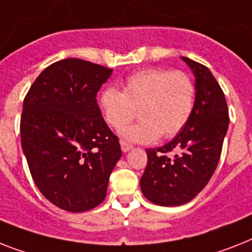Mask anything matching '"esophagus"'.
<instances>
[{"mask_svg":"<svg viewBox=\"0 0 252 252\" xmlns=\"http://www.w3.org/2000/svg\"><path fill=\"white\" fill-rule=\"evenodd\" d=\"M121 149H122V152H125V153H126V152H128L132 149V145L128 144V143H126V141H121Z\"/></svg>","mask_w":252,"mask_h":252,"instance_id":"obj_1","label":"esophagus"}]
</instances>
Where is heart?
I'll use <instances>...</instances> for the list:
<instances>
[{
  "instance_id": "obj_1",
  "label": "heart",
  "mask_w": 252,
  "mask_h": 252,
  "mask_svg": "<svg viewBox=\"0 0 252 252\" xmlns=\"http://www.w3.org/2000/svg\"><path fill=\"white\" fill-rule=\"evenodd\" d=\"M196 87L184 72L144 69L125 81L124 90L108 87L101 93L103 117L111 127H124L136 117L140 121L121 131L122 138L152 143L178 135L192 116Z\"/></svg>"
}]
</instances>
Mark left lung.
Returning <instances> with one entry per match:
<instances>
[{"instance_id": "8db88e82", "label": "left lung", "mask_w": 252, "mask_h": 252, "mask_svg": "<svg viewBox=\"0 0 252 252\" xmlns=\"http://www.w3.org/2000/svg\"><path fill=\"white\" fill-rule=\"evenodd\" d=\"M196 78V99L188 124L170 143L147 149L148 163L140 179L141 192L159 206L192 201L219 163L229 116L225 96L207 66L182 56ZM174 152L168 158L165 155Z\"/></svg>"}]
</instances>
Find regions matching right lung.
<instances>
[{
    "mask_svg": "<svg viewBox=\"0 0 252 252\" xmlns=\"http://www.w3.org/2000/svg\"><path fill=\"white\" fill-rule=\"evenodd\" d=\"M113 69L81 59L47 66L23 103L22 148L43 196L70 213L100 205L122 152L96 101Z\"/></svg>",
    "mask_w": 252,
    "mask_h": 252,
    "instance_id": "obj_1",
    "label": "right lung"
}]
</instances>
